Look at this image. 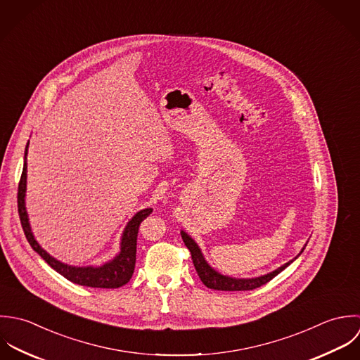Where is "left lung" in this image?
Wrapping results in <instances>:
<instances>
[{
	"instance_id": "obj_1",
	"label": "left lung",
	"mask_w": 360,
	"mask_h": 360,
	"mask_svg": "<svg viewBox=\"0 0 360 360\" xmlns=\"http://www.w3.org/2000/svg\"><path fill=\"white\" fill-rule=\"evenodd\" d=\"M181 236L186 245V248L189 249L191 255H192V260H193V264H195V269L198 271V276L199 278L202 280V283L210 289H217V290H250V289H255V288L262 287L264 284H267L269 281H271L276 276H278L283 270H285L288 266L297 259V256L303 252H302L290 262L285 263L284 266L278 267L277 270L266 274V276H262V277H256V278H232V277H228V276H222L219 274L218 271H216L214 269H212L209 266V263L205 260L203 257V253L200 250V248L198 246V243L184 231H181Z\"/></svg>"
}]
</instances>
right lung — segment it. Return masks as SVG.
I'll return each mask as SVG.
<instances>
[{"mask_svg": "<svg viewBox=\"0 0 360 360\" xmlns=\"http://www.w3.org/2000/svg\"><path fill=\"white\" fill-rule=\"evenodd\" d=\"M27 147L29 142L25 148V161H23V171L20 175L19 186H18V213L20 218V224L23 228V232L26 235L27 242L33 248L34 252H37L43 260L47 262L49 266H51L57 273H60L63 277L70 280L73 284L90 288H120L129 283L132 278V274L135 271V263H136V242H138V232L139 225L146 217L153 213V209H144L131 218L128 225L124 229L122 239H121V250L118 256H115L111 262L100 266V267H75L68 266L53 256H50L34 239L29 218L25 207V192H26V155H27Z\"/></svg>", "mask_w": 360, "mask_h": 360, "instance_id": "obj_1", "label": "right lung"}]
</instances>
